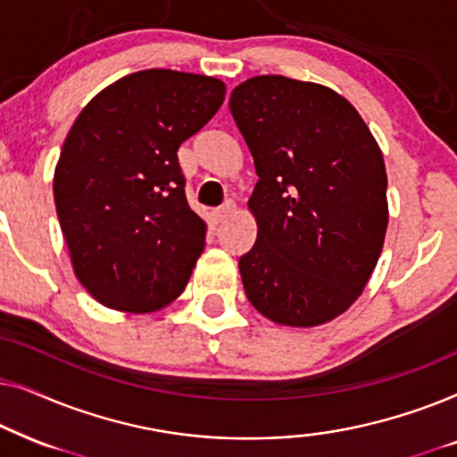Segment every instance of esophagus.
Returning <instances> with one entry per match:
<instances>
[{
  "instance_id": "obj_1",
  "label": "esophagus",
  "mask_w": 457,
  "mask_h": 457,
  "mask_svg": "<svg viewBox=\"0 0 457 457\" xmlns=\"http://www.w3.org/2000/svg\"><path fill=\"white\" fill-rule=\"evenodd\" d=\"M233 214H235V204L233 202H227V204H222L218 210L212 212V220H214V224H220V222L227 220V218L233 216Z\"/></svg>"
}]
</instances>
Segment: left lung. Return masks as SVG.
I'll return each mask as SVG.
<instances>
[{"label":"left lung","instance_id":"left-lung-1","mask_svg":"<svg viewBox=\"0 0 457 457\" xmlns=\"http://www.w3.org/2000/svg\"><path fill=\"white\" fill-rule=\"evenodd\" d=\"M228 105L258 174L247 202L258 237L239 260L247 299L285 327L335 320L383 252V152L330 87L262 74L237 85Z\"/></svg>","mask_w":457,"mask_h":457}]
</instances>
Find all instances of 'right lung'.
I'll return each mask as SVG.
<instances>
[{
	"mask_svg": "<svg viewBox=\"0 0 457 457\" xmlns=\"http://www.w3.org/2000/svg\"><path fill=\"white\" fill-rule=\"evenodd\" d=\"M224 93L205 74L133 72L99 91L68 130L55 212L79 283L105 308L147 314L183 293L205 222L187 204L177 152Z\"/></svg>",
	"mask_w": 457,
	"mask_h": 457,
	"instance_id": "right-lung-1",
	"label": "right lung"
}]
</instances>
